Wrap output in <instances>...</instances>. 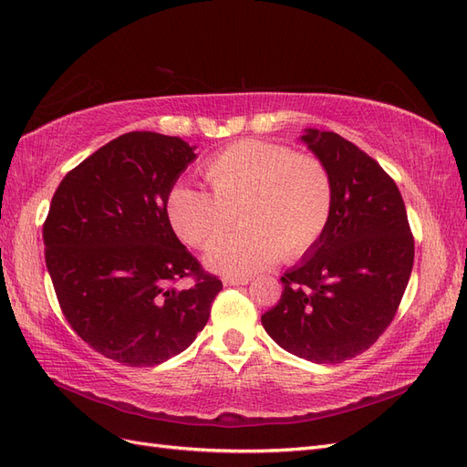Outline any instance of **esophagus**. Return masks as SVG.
I'll use <instances>...</instances> for the list:
<instances>
[{
    "label": "esophagus",
    "mask_w": 467,
    "mask_h": 467,
    "mask_svg": "<svg viewBox=\"0 0 467 467\" xmlns=\"http://www.w3.org/2000/svg\"><path fill=\"white\" fill-rule=\"evenodd\" d=\"M249 282H251L249 276H242V278H237V276H225V278H223V286H244V285H249Z\"/></svg>",
    "instance_id": "esophagus-1"
}]
</instances>
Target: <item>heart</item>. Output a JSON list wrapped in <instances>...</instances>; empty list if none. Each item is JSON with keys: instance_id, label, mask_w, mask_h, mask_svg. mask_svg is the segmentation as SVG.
Returning <instances> with one entry per match:
<instances>
[{"instance_id": "obj_1", "label": "heart", "mask_w": 467, "mask_h": 467, "mask_svg": "<svg viewBox=\"0 0 467 467\" xmlns=\"http://www.w3.org/2000/svg\"><path fill=\"white\" fill-rule=\"evenodd\" d=\"M210 192L177 182L165 196L173 232L192 247H204L237 210L239 228L206 249L208 268L245 276L280 257L300 259L327 228L333 212V181L321 160L290 148L242 140L204 163Z\"/></svg>"}]
</instances>
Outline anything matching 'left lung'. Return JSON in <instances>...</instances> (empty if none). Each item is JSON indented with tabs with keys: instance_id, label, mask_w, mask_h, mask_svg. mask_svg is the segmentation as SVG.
I'll return each instance as SVG.
<instances>
[{
	"instance_id": "8db88e82",
	"label": "left lung",
	"mask_w": 467,
	"mask_h": 467,
	"mask_svg": "<svg viewBox=\"0 0 467 467\" xmlns=\"http://www.w3.org/2000/svg\"><path fill=\"white\" fill-rule=\"evenodd\" d=\"M300 140L327 167L333 212L319 242L282 275L285 290L261 323L292 355L338 364L391 323L415 244L401 192L378 161L335 132L306 129Z\"/></svg>"
}]
</instances>
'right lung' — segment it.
Returning a JSON list of instances; mask_svg holds the SVG:
<instances>
[{
	"label": "right lung",
	"mask_w": 467,
	"mask_h": 467,
	"mask_svg": "<svg viewBox=\"0 0 467 467\" xmlns=\"http://www.w3.org/2000/svg\"><path fill=\"white\" fill-rule=\"evenodd\" d=\"M194 146L129 132L69 171L42 228L45 259L72 329L103 357L155 366L204 329L222 280L206 275L165 216V196ZM194 275L179 291L172 282Z\"/></svg>",
	"instance_id": "1"
}]
</instances>
